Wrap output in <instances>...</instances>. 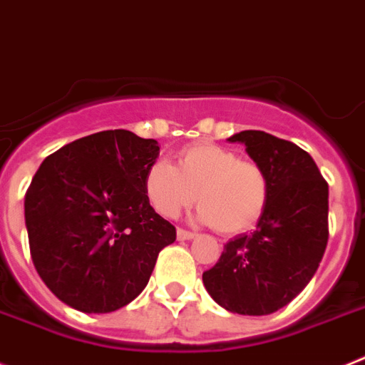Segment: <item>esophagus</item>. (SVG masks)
Masks as SVG:
<instances>
[{"label":"esophagus","mask_w":365,"mask_h":365,"mask_svg":"<svg viewBox=\"0 0 365 365\" xmlns=\"http://www.w3.org/2000/svg\"><path fill=\"white\" fill-rule=\"evenodd\" d=\"M176 237H178V240H191V239H195L196 233H192V231L182 230V227H178V231H176Z\"/></svg>","instance_id":"obj_1"}]
</instances>
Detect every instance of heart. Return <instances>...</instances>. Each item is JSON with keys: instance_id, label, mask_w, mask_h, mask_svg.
<instances>
[{"instance_id": "b5f03b06", "label": "heart", "mask_w": 365, "mask_h": 365, "mask_svg": "<svg viewBox=\"0 0 365 365\" xmlns=\"http://www.w3.org/2000/svg\"><path fill=\"white\" fill-rule=\"evenodd\" d=\"M145 192L167 218L198 198V220L224 235H239L264 215L270 182L261 165L240 160L235 150L196 143L183 148L178 167L169 160L154 161L145 176Z\"/></svg>"}]
</instances>
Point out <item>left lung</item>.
Here are the masks:
<instances>
[{
	"label": "left lung",
	"mask_w": 365,
	"mask_h": 365,
	"mask_svg": "<svg viewBox=\"0 0 365 365\" xmlns=\"http://www.w3.org/2000/svg\"><path fill=\"white\" fill-rule=\"evenodd\" d=\"M264 169L270 196L250 235H237L204 272V287L222 309L266 316L288 305L318 270L329 239V185L309 152L261 130L227 138Z\"/></svg>",
	"instance_id": "obj_1"
}]
</instances>
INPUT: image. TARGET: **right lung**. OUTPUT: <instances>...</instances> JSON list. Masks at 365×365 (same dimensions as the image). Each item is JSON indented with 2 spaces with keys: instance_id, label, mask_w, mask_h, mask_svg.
<instances>
[{
  "instance_id": "add662e5",
  "label": "right lung",
  "mask_w": 365,
  "mask_h": 365,
  "mask_svg": "<svg viewBox=\"0 0 365 365\" xmlns=\"http://www.w3.org/2000/svg\"><path fill=\"white\" fill-rule=\"evenodd\" d=\"M156 139L104 130L51 154L25 195L31 257L71 309L106 314L143 292L158 253L176 240L145 192Z\"/></svg>"
}]
</instances>
